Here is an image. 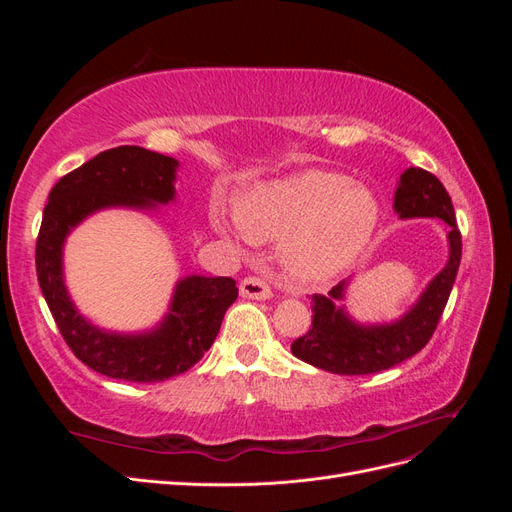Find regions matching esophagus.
Wrapping results in <instances>:
<instances>
[{"label": "esophagus", "mask_w": 512, "mask_h": 512, "mask_svg": "<svg viewBox=\"0 0 512 512\" xmlns=\"http://www.w3.org/2000/svg\"><path fill=\"white\" fill-rule=\"evenodd\" d=\"M241 297L245 299H254V301H265L271 297V288L269 284L262 280V277H256V275H250L245 277V280L241 282Z\"/></svg>", "instance_id": "34e87169"}]
</instances>
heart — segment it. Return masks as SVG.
I'll return each mask as SVG.
<instances>
[{
  "label": "heart",
  "instance_id": "obj_1",
  "mask_svg": "<svg viewBox=\"0 0 512 512\" xmlns=\"http://www.w3.org/2000/svg\"><path fill=\"white\" fill-rule=\"evenodd\" d=\"M237 222L250 241H282V265L299 284H322L359 258L380 222L365 185L329 170H303L243 194ZM215 226H230L215 218Z\"/></svg>",
  "mask_w": 512,
  "mask_h": 512
}]
</instances>
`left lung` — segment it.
Instances as JSON below:
<instances>
[{
	"label": "left lung",
	"instance_id": "obj_1",
	"mask_svg": "<svg viewBox=\"0 0 512 512\" xmlns=\"http://www.w3.org/2000/svg\"><path fill=\"white\" fill-rule=\"evenodd\" d=\"M395 211L399 218H440L448 230V262L433 277L410 312L391 324L352 322L344 307L335 303L344 299L346 282H339L329 292L312 294L314 320L309 331L294 339L290 350L297 359L318 369L342 376H365L399 365L421 352L436 331L440 316L455 284L461 262V232L455 222L451 196L436 175L410 166L399 179L395 192Z\"/></svg>",
	"mask_w": 512,
	"mask_h": 512
}]
</instances>
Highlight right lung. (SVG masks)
<instances>
[{
    "instance_id": "add662e5",
    "label": "right lung",
    "mask_w": 512,
    "mask_h": 512,
    "mask_svg": "<svg viewBox=\"0 0 512 512\" xmlns=\"http://www.w3.org/2000/svg\"><path fill=\"white\" fill-rule=\"evenodd\" d=\"M179 162L143 147L123 145L98 153L61 177L49 194L36 241L42 294L68 348L87 367L128 382H162L196 365L211 348L226 309L237 301L232 277L190 275L175 288L170 312L158 329L141 335L102 331L87 322L68 297L61 252L68 232L106 207L153 209L175 198Z\"/></svg>"
}]
</instances>
